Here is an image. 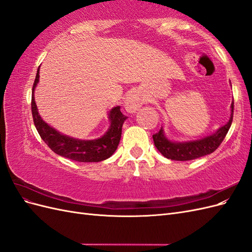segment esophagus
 Instances as JSON below:
<instances>
[{
	"instance_id": "esophagus-1",
	"label": "esophagus",
	"mask_w": 252,
	"mask_h": 252,
	"mask_svg": "<svg viewBox=\"0 0 252 252\" xmlns=\"http://www.w3.org/2000/svg\"><path fill=\"white\" fill-rule=\"evenodd\" d=\"M144 103V98L139 93H132L128 94L125 101V108L128 112H135L138 110L142 104Z\"/></svg>"
}]
</instances>
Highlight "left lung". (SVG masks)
I'll use <instances>...</instances> for the list:
<instances>
[{
	"mask_svg": "<svg viewBox=\"0 0 252 252\" xmlns=\"http://www.w3.org/2000/svg\"><path fill=\"white\" fill-rule=\"evenodd\" d=\"M231 114L230 119L227 123L219 128L218 130L210 135L196 141L189 142H173L170 141L164 131L163 127H161L159 131L152 135L157 149L161 154L169 159L173 161H190L197 158L207 156L217 150L225 139V136L229 130L232 123L233 118V102L231 103Z\"/></svg>",
	"mask_w": 252,
	"mask_h": 252,
	"instance_id": "8db88e82",
	"label": "left lung"
}]
</instances>
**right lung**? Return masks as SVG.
<instances>
[{"instance_id": "obj_1", "label": "right lung", "mask_w": 252, "mask_h": 252, "mask_svg": "<svg viewBox=\"0 0 252 252\" xmlns=\"http://www.w3.org/2000/svg\"><path fill=\"white\" fill-rule=\"evenodd\" d=\"M39 79L40 67L37 68L32 86V112L36 130L41 135L42 140L48 145V147L57 155L78 162H101L110 158L118 148L122 135V126L127 119V117L121 112L120 106L113 107L109 111L108 119L110 126L101 138L94 140H79L71 138V136L62 134L57 129L48 125L39 114L34 101V89L39 83Z\"/></svg>"}]
</instances>
